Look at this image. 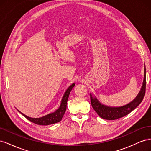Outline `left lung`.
<instances>
[{
	"mask_svg": "<svg viewBox=\"0 0 151 151\" xmlns=\"http://www.w3.org/2000/svg\"><path fill=\"white\" fill-rule=\"evenodd\" d=\"M146 88V73L145 67H144V79L143 85L140 93L130 103L124 106L119 108H112L106 106L100 103L96 98H93L92 95H90L91 105L94 109V111L98 113V115L105 120H116L118 118L125 116L129 114L132 111L137 107L140 103L143 100L145 93Z\"/></svg>",
	"mask_w": 151,
	"mask_h": 151,
	"instance_id": "1",
	"label": "left lung"
}]
</instances>
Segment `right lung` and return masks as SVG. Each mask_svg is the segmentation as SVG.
Here are the masks:
<instances>
[{
  "label": "right lung",
  "mask_w": 151,
  "mask_h": 151,
  "mask_svg": "<svg viewBox=\"0 0 151 151\" xmlns=\"http://www.w3.org/2000/svg\"><path fill=\"white\" fill-rule=\"evenodd\" d=\"M74 86H75V84H72L66 91V92L64 94V95H63V97L62 98L60 106L55 112H54L53 113H50L49 115H47L46 116H43L42 118H30L29 116H27L26 115H24L23 113H21L19 111V112H20L22 115H23L26 118H27V119L29 120L30 122L35 123V124L40 125H48L53 124V123H55L60 122L62 120V118L66 111L67 100H68V96H69L70 91L72 89L74 88Z\"/></svg>",
  "instance_id": "obj_1"
}]
</instances>
